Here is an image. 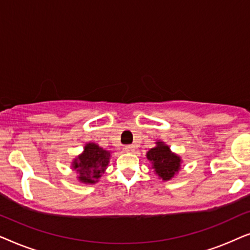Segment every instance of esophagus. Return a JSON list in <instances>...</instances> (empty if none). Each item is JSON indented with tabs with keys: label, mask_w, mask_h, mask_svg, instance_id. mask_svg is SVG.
Here are the masks:
<instances>
[{
	"label": "esophagus",
	"mask_w": 250,
	"mask_h": 250,
	"mask_svg": "<svg viewBox=\"0 0 250 250\" xmlns=\"http://www.w3.org/2000/svg\"><path fill=\"white\" fill-rule=\"evenodd\" d=\"M124 149H125L126 152H129V153H133L135 151V146H126Z\"/></svg>",
	"instance_id": "obj_1"
}]
</instances>
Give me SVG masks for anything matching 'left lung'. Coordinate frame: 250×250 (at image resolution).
<instances>
[{"label": "left lung", "mask_w": 250, "mask_h": 250, "mask_svg": "<svg viewBox=\"0 0 250 250\" xmlns=\"http://www.w3.org/2000/svg\"><path fill=\"white\" fill-rule=\"evenodd\" d=\"M146 159L151 163V169L163 181L172 180L180 172L182 164L181 157L160 140L156 142V146L146 152Z\"/></svg>", "instance_id": "left-lung-1"}]
</instances>
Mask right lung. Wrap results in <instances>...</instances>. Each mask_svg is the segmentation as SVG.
<instances>
[{"instance_id":"right-lung-1","label":"right lung","mask_w":250,"mask_h":250,"mask_svg":"<svg viewBox=\"0 0 250 250\" xmlns=\"http://www.w3.org/2000/svg\"><path fill=\"white\" fill-rule=\"evenodd\" d=\"M111 152L101 148L98 143L88 142L83 152L71 162V168L78 175L77 180L84 184H95L105 172L110 162Z\"/></svg>"}]
</instances>
